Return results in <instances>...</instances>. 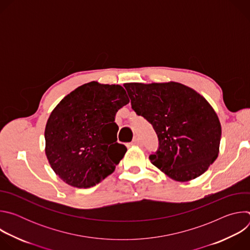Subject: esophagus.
I'll return each mask as SVG.
<instances>
[{
	"instance_id": "obj_1",
	"label": "esophagus",
	"mask_w": 250,
	"mask_h": 250,
	"mask_svg": "<svg viewBox=\"0 0 250 250\" xmlns=\"http://www.w3.org/2000/svg\"><path fill=\"white\" fill-rule=\"evenodd\" d=\"M131 145H132V146H138V145H140V140H139V138L135 136V137L133 138L132 142H131Z\"/></svg>"
}]
</instances>
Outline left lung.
<instances>
[{"instance_id":"obj_1","label":"left lung","mask_w":250,"mask_h":250,"mask_svg":"<svg viewBox=\"0 0 250 250\" xmlns=\"http://www.w3.org/2000/svg\"><path fill=\"white\" fill-rule=\"evenodd\" d=\"M132 110L153 126L158 149L151 163L175 181L205 173L218 157L222 127L208 101L176 82L126 83Z\"/></svg>"}]
</instances>
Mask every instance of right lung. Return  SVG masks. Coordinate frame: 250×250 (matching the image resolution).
<instances>
[{"label":"right lung","instance_id":"right-lung-1","mask_svg":"<svg viewBox=\"0 0 250 250\" xmlns=\"http://www.w3.org/2000/svg\"><path fill=\"white\" fill-rule=\"evenodd\" d=\"M128 103L122 86L93 81L55 106L45 126V154L65 183L89 188L114 172L126 152L117 142L116 114Z\"/></svg>","mask_w":250,"mask_h":250}]
</instances>
